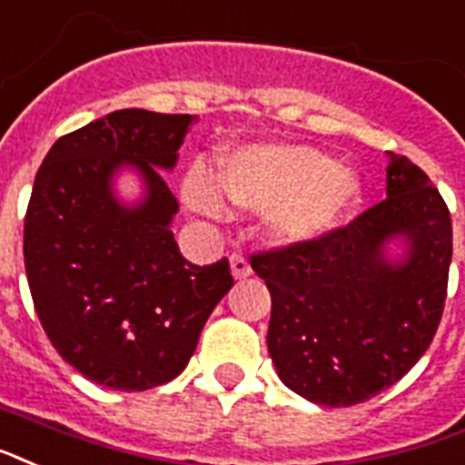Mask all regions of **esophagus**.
<instances>
[{"mask_svg": "<svg viewBox=\"0 0 465 465\" xmlns=\"http://www.w3.org/2000/svg\"><path fill=\"white\" fill-rule=\"evenodd\" d=\"M232 272H233V278H236V280H243V278H248L251 272H253V268H251V263L246 261V256H241V253H233V256H232Z\"/></svg>", "mask_w": 465, "mask_h": 465, "instance_id": "obj_1", "label": "esophagus"}]
</instances>
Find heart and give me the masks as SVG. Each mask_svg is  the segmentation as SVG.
Masks as SVG:
<instances>
[{"label":"heart","mask_w":465,"mask_h":465,"mask_svg":"<svg viewBox=\"0 0 465 465\" xmlns=\"http://www.w3.org/2000/svg\"><path fill=\"white\" fill-rule=\"evenodd\" d=\"M222 193L243 209H268V232L282 243H310L356 212L359 177L336 168L327 153L310 146H251L236 151L222 165ZM204 173L185 180L187 204L204 214H219L224 202Z\"/></svg>","instance_id":"b5f03b06"}]
</instances>
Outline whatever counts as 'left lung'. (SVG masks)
I'll return each mask as SVG.
<instances>
[{"instance_id": "obj_1", "label": "left lung", "mask_w": 465, "mask_h": 465, "mask_svg": "<svg viewBox=\"0 0 465 465\" xmlns=\"http://www.w3.org/2000/svg\"><path fill=\"white\" fill-rule=\"evenodd\" d=\"M388 155L385 200L322 239L251 256L271 290L280 381L317 405H359L398 382L441 322L451 214L424 170ZM392 238L408 243L400 262L384 256Z\"/></svg>"}]
</instances>
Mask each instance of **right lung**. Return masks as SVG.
<instances>
[{
    "instance_id": "right-lung-1",
    "label": "right lung",
    "mask_w": 465,
    "mask_h": 465,
    "mask_svg": "<svg viewBox=\"0 0 465 465\" xmlns=\"http://www.w3.org/2000/svg\"><path fill=\"white\" fill-rule=\"evenodd\" d=\"M193 119L119 109L60 136L35 173L24 222L35 314L63 361L104 388L177 378L233 285L226 258L187 263L170 232L177 200L161 170L175 165ZM124 164L147 185L134 208L111 193Z\"/></svg>"
}]
</instances>
